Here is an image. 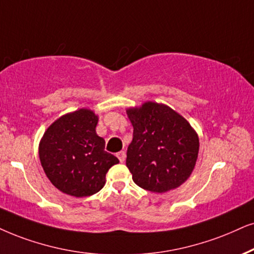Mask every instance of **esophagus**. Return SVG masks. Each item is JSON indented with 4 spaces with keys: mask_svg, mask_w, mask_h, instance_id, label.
Here are the masks:
<instances>
[{
    "mask_svg": "<svg viewBox=\"0 0 254 254\" xmlns=\"http://www.w3.org/2000/svg\"><path fill=\"white\" fill-rule=\"evenodd\" d=\"M117 157H118V159H120L121 163H124V160H125V152H124V151H121V152H118Z\"/></svg>",
    "mask_w": 254,
    "mask_h": 254,
    "instance_id": "1",
    "label": "esophagus"
}]
</instances>
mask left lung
<instances>
[{
    "label": "left lung",
    "mask_w": 254,
    "mask_h": 254,
    "mask_svg": "<svg viewBox=\"0 0 254 254\" xmlns=\"http://www.w3.org/2000/svg\"><path fill=\"white\" fill-rule=\"evenodd\" d=\"M133 127L127 166L144 190L163 193L181 186L193 171L199 139L188 121L164 104L147 102L127 111Z\"/></svg>",
    "instance_id": "obj_1"
}]
</instances>
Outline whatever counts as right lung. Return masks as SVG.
<instances>
[{"instance_id":"obj_1","label":"right lung","mask_w":254,"mask_h":254,"mask_svg":"<svg viewBox=\"0 0 254 254\" xmlns=\"http://www.w3.org/2000/svg\"><path fill=\"white\" fill-rule=\"evenodd\" d=\"M98 117L79 109L54 122L40 143V159L55 188L73 197L95 194L105 184V175L120 160L105 151V140L96 133Z\"/></svg>"}]
</instances>
